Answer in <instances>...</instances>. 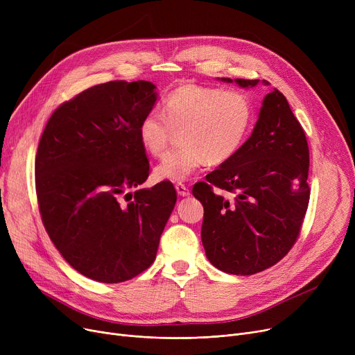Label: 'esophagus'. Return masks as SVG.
I'll return each instance as SVG.
<instances>
[{"label":"esophagus","mask_w":355,"mask_h":355,"mask_svg":"<svg viewBox=\"0 0 355 355\" xmlns=\"http://www.w3.org/2000/svg\"><path fill=\"white\" fill-rule=\"evenodd\" d=\"M175 190H177L178 196H181V197L190 196V190L187 189V185H184V184H177V185H175Z\"/></svg>","instance_id":"34e87169"}]
</instances>
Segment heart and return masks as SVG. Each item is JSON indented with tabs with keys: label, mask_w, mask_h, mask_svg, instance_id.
<instances>
[{
	"label": "heart",
	"mask_w": 355,
	"mask_h": 355,
	"mask_svg": "<svg viewBox=\"0 0 355 355\" xmlns=\"http://www.w3.org/2000/svg\"><path fill=\"white\" fill-rule=\"evenodd\" d=\"M162 110L148 112L138 137L146 153L161 158L180 132L182 146L155 168L158 180L173 182L187 181L206 162L217 165L233 158L253 123V106L245 93L201 85L174 89Z\"/></svg>",
	"instance_id": "heart-1"
}]
</instances>
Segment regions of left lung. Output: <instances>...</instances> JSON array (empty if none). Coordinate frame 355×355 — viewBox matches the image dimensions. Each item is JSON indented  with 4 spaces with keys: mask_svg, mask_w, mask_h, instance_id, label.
I'll list each match as a JSON object with an SVG mask.
<instances>
[{
    "mask_svg": "<svg viewBox=\"0 0 355 355\" xmlns=\"http://www.w3.org/2000/svg\"><path fill=\"white\" fill-rule=\"evenodd\" d=\"M240 87L259 80L229 79ZM265 86L269 82H262ZM309 149L286 98L273 89L263 98L249 139L239 153L197 182L201 241L210 263L226 273L253 275L277 263L295 245L309 202ZM234 194L226 200L214 187Z\"/></svg>",
    "mask_w": 355,
    "mask_h": 355,
    "instance_id": "1",
    "label": "left lung"
}]
</instances>
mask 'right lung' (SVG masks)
I'll return each mask as SVG.
<instances>
[{"label": "right lung", "mask_w": 355, "mask_h": 355, "mask_svg": "<svg viewBox=\"0 0 355 355\" xmlns=\"http://www.w3.org/2000/svg\"><path fill=\"white\" fill-rule=\"evenodd\" d=\"M155 89L115 80L83 90L53 112L37 149L43 225L66 262L102 284L129 281L154 263L177 201L170 181L138 189L149 175L138 128Z\"/></svg>", "instance_id": "1"}]
</instances>
